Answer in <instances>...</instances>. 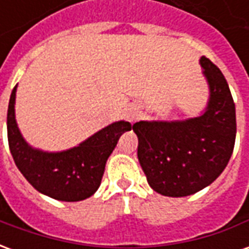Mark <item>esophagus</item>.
Here are the masks:
<instances>
[{"label": "esophagus", "instance_id": "obj_1", "mask_svg": "<svg viewBox=\"0 0 249 249\" xmlns=\"http://www.w3.org/2000/svg\"><path fill=\"white\" fill-rule=\"evenodd\" d=\"M125 117L130 123L136 121V119L139 117V108L137 107H129V108L126 109V112H125Z\"/></svg>", "mask_w": 249, "mask_h": 249}]
</instances>
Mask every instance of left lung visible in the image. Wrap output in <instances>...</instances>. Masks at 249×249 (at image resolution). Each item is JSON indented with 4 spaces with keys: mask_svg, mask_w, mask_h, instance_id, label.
<instances>
[{
    "mask_svg": "<svg viewBox=\"0 0 249 249\" xmlns=\"http://www.w3.org/2000/svg\"><path fill=\"white\" fill-rule=\"evenodd\" d=\"M209 87L207 108L197 117L176 121H139L137 157L153 191L184 197L219 178L236 139V110L225 77L207 57L200 58Z\"/></svg>",
    "mask_w": 249,
    "mask_h": 249,
    "instance_id": "8db88e82",
    "label": "left lung"
}]
</instances>
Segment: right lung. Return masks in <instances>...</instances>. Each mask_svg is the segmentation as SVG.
Returning <instances> with one entry per match:
<instances>
[{"mask_svg":"<svg viewBox=\"0 0 249 249\" xmlns=\"http://www.w3.org/2000/svg\"><path fill=\"white\" fill-rule=\"evenodd\" d=\"M17 85L8 108V141L16 165L38 192L60 201H81L90 197L101 184L105 164L120 136L132 129L128 121H116L81 144L62 152H44L30 146L21 135L16 113Z\"/></svg>","mask_w":249,"mask_h":249,"instance_id":"add662e5","label":"right lung"}]
</instances>
